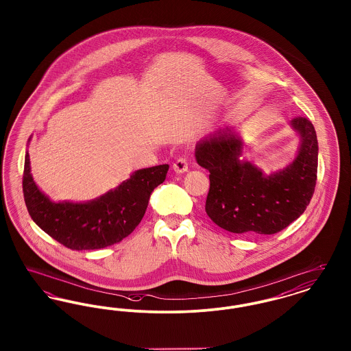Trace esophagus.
Segmentation results:
<instances>
[{"label": "esophagus", "mask_w": 351, "mask_h": 351, "mask_svg": "<svg viewBox=\"0 0 351 351\" xmlns=\"http://www.w3.org/2000/svg\"><path fill=\"white\" fill-rule=\"evenodd\" d=\"M172 168H173V171H175L176 173H184V172L188 171V162H186L185 158H179V159L173 163Z\"/></svg>", "instance_id": "esophagus-1"}]
</instances>
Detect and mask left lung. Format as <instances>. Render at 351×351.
<instances>
[{"label":"left lung","mask_w":351,"mask_h":351,"mask_svg":"<svg viewBox=\"0 0 351 351\" xmlns=\"http://www.w3.org/2000/svg\"><path fill=\"white\" fill-rule=\"evenodd\" d=\"M291 128L300 138L298 155L269 175L241 159L243 141L233 129H219L196 145L197 163L210 172L205 210L219 228L275 234L304 213L317 180V135L306 118H293Z\"/></svg>","instance_id":"obj_1"}]
</instances>
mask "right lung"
Returning <instances> with one entry per match:
<instances>
[{"instance_id": "right-lung-1", "label": "right lung", "mask_w": 351, "mask_h": 351, "mask_svg": "<svg viewBox=\"0 0 351 351\" xmlns=\"http://www.w3.org/2000/svg\"><path fill=\"white\" fill-rule=\"evenodd\" d=\"M168 168V165H160L138 169L117 188L95 200L56 202L34 182L26 151L23 197L34 222L59 243L71 250L104 249L133 233L145 216L152 191L166 180Z\"/></svg>"}]
</instances>
